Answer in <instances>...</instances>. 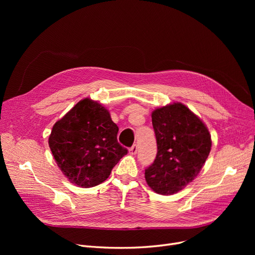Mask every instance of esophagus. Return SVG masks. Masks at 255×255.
<instances>
[{
    "instance_id": "34e87169",
    "label": "esophagus",
    "mask_w": 255,
    "mask_h": 255,
    "mask_svg": "<svg viewBox=\"0 0 255 255\" xmlns=\"http://www.w3.org/2000/svg\"><path fill=\"white\" fill-rule=\"evenodd\" d=\"M129 153L131 154V155H135L136 153H137V145L136 144H133L131 148L129 149Z\"/></svg>"
}]
</instances>
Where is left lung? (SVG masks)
Returning <instances> with one entry per match:
<instances>
[{"label": "left lung", "mask_w": 255, "mask_h": 255, "mask_svg": "<svg viewBox=\"0 0 255 255\" xmlns=\"http://www.w3.org/2000/svg\"><path fill=\"white\" fill-rule=\"evenodd\" d=\"M152 124L157 155L144 170L145 181L159 194L177 193L204 166L212 146L210 132L203 121L180 102L155 110Z\"/></svg>", "instance_id": "obj_1"}]
</instances>
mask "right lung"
I'll return each instance as SVG.
<instances>
[{
	"label": "right lung",
	"instance_id": "add662e5",
	"mask_svg": "<svg viewBox=\"0 0 255 255\" xmlns=\"http://www.w3.org/2000/svg\"><path fill=\"white\" fill-rule=\"evenodd\" d=\"M118 131L109 111L86 98L53 125L48 144L68 180L90 188L109 178L114 166L128 153L118 142Z\"/></svg>",
	"mask_w": 255,
	"mask_h": 255
}]
</instances>
